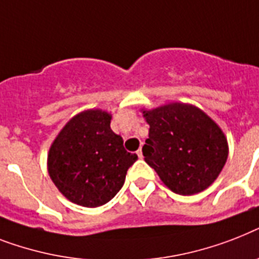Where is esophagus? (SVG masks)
I'll list each match as a JSON object with an SVG mask.
<instances>
[{"label":"esophagus","mask_w":259,"mask_h":259,"mask_svg":"<svg viewBox=\"0 0 259 259\" xmlns=\"http://www.w3.org/2000/svg\"><path fill=\"white\" fill-rule=\"evenodd\" d=\"M136 154H138V156H139L140 159L143 158V151H142V148H139V150H138V152H136Z\"/></svg>","instance_id":"esophagus-1"}]
</instances>
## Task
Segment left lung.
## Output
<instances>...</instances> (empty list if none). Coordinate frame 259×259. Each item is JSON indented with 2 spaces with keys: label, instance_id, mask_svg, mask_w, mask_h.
Returning <instances> with one entry per match:
<instances>
[{
  "label": "left lung",
  "instance_id": "left-lung-1",
  "mask_svg": "<svg viewBox=\"0 0 259 259\" xmlns=\"http://www.w3.org/2000/svg\"><path fill=\"white\" fill-rule=\"evenodd\" d=\"M150 125L144 160L179 195H194L212 185L229 156L223 131L192 104L168 103L142 109Z\"/></svg>",
  "mask_w": 259,
  "mask_h": 259
}]
</instances>
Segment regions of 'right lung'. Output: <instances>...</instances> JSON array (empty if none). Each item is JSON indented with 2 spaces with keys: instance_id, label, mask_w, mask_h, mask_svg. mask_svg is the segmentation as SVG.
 Returning a JSON list of instances; mask_svg holds the SVG:
<instances>
[{
  "instance_id": "1",
  "label": "right lung",
  "mask_w": 259,
  "mask_h": 259,
  "mask_svg": "<svg viewBox=\"0 0 259 259\" xmlns=\"http://www.w3.org/2000/svg\"><path fill=\"white\" fill-rule=\"evenodd\" d=\"M112 115L87 109L74 115L48 152V174L72 203L99 207L123 187L138 155L124 150L123 138L111 130Z\"/></svg>"
}]
</instances>
